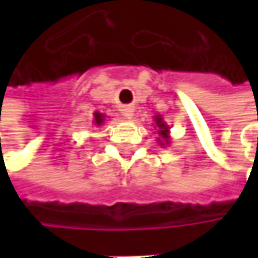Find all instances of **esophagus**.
Segmentation results:
<instances>
[{
	"mask_svg": "<svg viewBox=\"0 0 258 258\" xmlns=\"http://www.w3.org/2000/svg\"><path fill=\"white\" fill-rule=\"evenodd\" d=\"M121 113H122L124 118L131 119V118L134 116V107H133V106H122V107H121Z\"/></svg>",
	"mask_w": 258,
	"mask_h": 258,
	"instance_id": "34e87169",
	"label": "esophagus"
}]
</instances>
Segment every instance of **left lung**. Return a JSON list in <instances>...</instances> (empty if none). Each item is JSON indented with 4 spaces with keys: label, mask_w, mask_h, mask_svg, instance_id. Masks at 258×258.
I'll use <instances>...</instances> for the list:
<instances>
[{
    "label": "left lung",
    "mask_w": 258,
    "mask_h": 258,
    "mask_svg": "<svg viewBox=\"0 0 258 258\" xmlns=\"http://www.w3.org/2000/svg\"><path fill=\"white\" fill-rule=\"evenodd\" d=\"M154 122H155V127L154 128L157 130V142L160 143V146H167L170 145V127L164 122L163 116L161 115H157L154 116Z\"/></svg>",
    "instance_id": "8db88e82"
}]
</instances>
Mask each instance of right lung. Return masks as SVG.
I'll list each match as a JSON object with an SVG mask.
<instances>
[{
    "label": "right lung",
    "instance_id": "add662e5",
    "mask_svg": "<svg viewBox=\"0 0 258 258\" xmlns=\"http://www.w3.org/2000/svg\"><path fill=\"white\" fill-rule=\"evenodd\" d=\"M104 118H106V116H104L103 113L95 112V113H94V121H92V122H94V125H95V127H101V125L104 124V121H106Z\"/></svg>",
    "mask_w": 258,
    "mask_h": 258
}]
</instances>
